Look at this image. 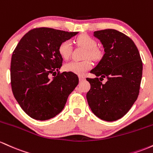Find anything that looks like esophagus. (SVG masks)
I'll return each mask as SVG.
<instances>
[{"label":"esophagus","mask_w":153,"mask_h":153,"mask_svg":"<svg viewBox=\"0 0 153 153\" xmlns=\"http://www.w3.org/2000/svg\"><path fill=\"white\" fill-rule=\"evenodd\" d=\"M79 81H83V80H85V77L83 76H79Z\"/></svg>","instance_id":"34e87169"}]
</instances>
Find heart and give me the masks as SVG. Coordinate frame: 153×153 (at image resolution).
Listing matches in <instances>:
<instances>
[{"label": "heart", "instance_id": "heart-1", "mask_svg": "<svg viewBox=\"0 0 153 153\" xmlns=\"http://www.w3.org/2000/svg\"><path fill=\"white\" fill-rule=\"evenodd\" d=\"M76 41L79 46L86 49L84 58L97 59L99 57L100 53L96 48L97 42L95 39L90 35H81L76 37ZM58 53L63 59H68L72 53V44L70 40H65L60 44L58 47ZM92 68V63L89 59L84 60L82 61H72L63 66L65 71L72 72L79 75H83L88 70Z\"/></svg>", "mask_w": 153, "mask_h": 153}]
</instances>
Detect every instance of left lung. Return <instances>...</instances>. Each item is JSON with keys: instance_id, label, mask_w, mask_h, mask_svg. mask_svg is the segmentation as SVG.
Wrapping results in <instances>:
<instances>
[{"instance_id": "obj_1", "label": "left lung", "mask_w": 153, "mask_h": 153, "mask_svg": "<svg viewBox=\"0 0 153 153\" xmlns=\"http://www.w3.org/2000/svg\"><path fill=\"white\" fill-rule=\"evenodd\" d=\"M94 36L104 48L102 59L90 73L100 78H87L90 90L87 100L93 114L114 121L127 114L139 95L142 61L133 40L112 29L95 31ZM107 79L105 84L101 81Z\"/></svg>"}]
</instances>
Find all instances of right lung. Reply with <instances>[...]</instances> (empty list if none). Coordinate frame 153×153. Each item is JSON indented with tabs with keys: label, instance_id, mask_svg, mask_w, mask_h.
<instances>
[{
	"label": "right lung",
	"instance_id": "right-lung-1",
	"mask_svg": "<svg viewBox=\"0 0 153 153\" xmlns=\"http://www.w3.org/2000/svg\"><path fill=\"white\" fill-rule=\"evenodd\" d=\"M78 32L48 27L29 31L13 52L11 62L12 92L24 111L39 121L50 119L64 108L68 95L79 83L76 74L60 73L63 58L60 44ZM49 78L51 73L53 76Z\"/></svg>",
	"mask_w": 153,
	"mask_h": 153
}]
</instances>
